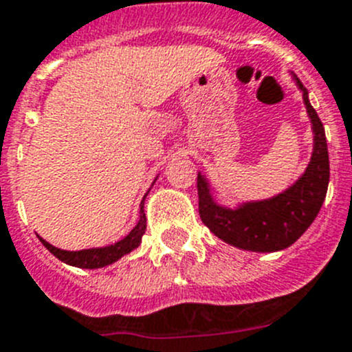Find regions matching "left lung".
<instances>
[{"instance_id": "1", "label": "left lung", "mask_w": 352, "mask_h": 352, "mask_svg": "<svg viewBox=\"0 0 352 352\" xmlns=\"http://www.w3.org/2000/svg\"><path fill=\"white\" fill-rule=\"evenodd\" d=\"M294 79L303 91L305 107L312 121L314 153L305 174L291 188L273 199L227 210L214 203L206 179L197 174L199 214L203 223L226 243L243 250L276 252L291 247L316 220L328 192L329 160L324 126L310 105L301 80Z\"/></svg>"}]
</instances>
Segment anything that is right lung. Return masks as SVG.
Returning a JSON list of instances; mask_svg holds the SVG:
<instances>
[{
    "label": "right lung",
    "instance_id": "1",
    "mask_svg": "<svg viewBox=\"0 0 352 352\" xmlns=\"http://www.w3.org/2000/svg\"><path fill=\"white\" fill-rule=\"evenodd\" d=\"M146 197V195H144ZM146 231V214H144V199L141 203V213H139V222L138 226L133 227L129 236H125L123 239H120L118 243L109 245L104 248H88V250H79V252H68L61 250V248L52 247L51 243H47L45 239H42L38 236V239L42 241V245L51 252L52 256H56L63 263L70 264V266H77V268H86V270H95V268H104L107 264L116 263L118 259L132 252L133 248H138L141 243V238Z\"/></svg>",
    "mask_w": 352,
    "mask_h": 352
}]
</instances>
